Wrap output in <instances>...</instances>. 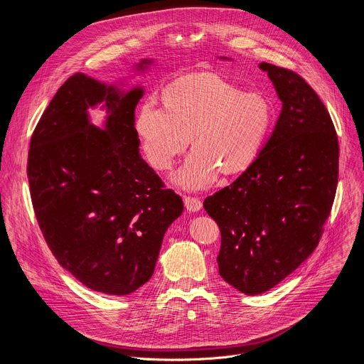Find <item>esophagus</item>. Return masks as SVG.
Masks as SVG:
<instances>
[{"mask_svg": "<svg viewBox=\"0 0 364 364\" xmlns=\"http://www.w3.org/2000/svg\"><path fill=\"white\" fill-rule=\"evenodd\" d=\"M184 205L187 212L190 213H196L201 209V201L197 198V197H184Z\"/></svg>", "mask_w": 364, "mask_h": 364, "instance_id": "esophagus-1", "label": "esophagus"}]
</instances>
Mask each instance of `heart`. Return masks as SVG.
<instances>
[{"mask_svg": "<svg viewBox=\"0 0 364 364\" xmlns=\"http://www.w3.org/2000/svg\"><path fill=\"white\" fill-rule=\"evenodd\" d=\"M163 107L146 102L134 128L149 166L167 171L187 145L194 148L174 183L184 190L212 186L220 170L237 174L261 152L274 122L269 100L232 82L201 73L171 82L161 93Z\"/></svg>", "mask_w": 364, "mask_h": 364, "instance_id": "obj_1", "label": "heart"}]
</instances>
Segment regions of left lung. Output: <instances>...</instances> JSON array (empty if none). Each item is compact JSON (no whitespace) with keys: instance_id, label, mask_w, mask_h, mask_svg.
Wrapping results in <instances>:
<instances>
[{"instance_id":"obj_1","label":"left lung","mask_w":364,"mask_h":364,"mask_svg":"<svg viewBox=\"0 0 364 364\" xmlns=\"http://www.w3.org/2000/svg\"><path fill=\"white\" fill-rule=\"evenodd\" d=\"M259 69L282 102L279 118L255 163L203 204L222 233L219 274L246 295L269 291L314 252L338 181L337 134L318 95L288 69Z\"/></svg>"}]
</instances>
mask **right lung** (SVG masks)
<instances>
[{
	"instance_id": "add662e5",
	"label": "right lung",
	"mask_w": 364,
	"mask_h": 364,
	"mask_svg": "<svg viewBox=\"0 0 364 364\" xmlns=\"http://www.w3.org/2000/svg\"><path fill=\"white\" fill-rule=\"evenodd\" d=\"M151 66L154 59H142L132 70L142 76ZM125 85L69 77L33 132L27 167L50 250L79 282L108 295H128L152 277L184 209L141 157L134 121L145 90ZM97 106L107 114L100 127L88 114Z\"/></svg>"
}]
</instances>
